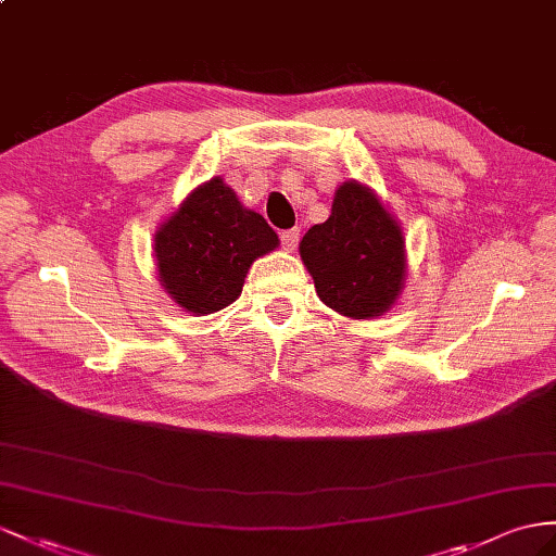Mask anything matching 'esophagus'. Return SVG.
<instances>
[{"label": "esophagus", "instance_id": "esophagus-1", "mask_svg": "<svg viewBox=\"0 0 556 556\" xmlns=\"http://www.w3.org/2000/svg\"><path fill=\"white\" fill-rule=\"evenodd\" d=\"M279 239H281V247H283V249L293 251V249L298 247V239H301V230H298V227H291V230H283V232L279 235Z\"/></svg>", "mask_w": 556, "mask_h": 556}]
</instances>
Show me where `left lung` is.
Returning <instances> with one entry per match:
<instances>
[{"label":"left lung","instance_id":"obj_1","mask_svg":"<svg viewBox=\"0 0 556 556\" xmlns=\"http://www.w3.org/2000/svg\"><path fill=\"white\" fill-rule=\"evenodd\" d=\"M301 258L321 301L354 319L388 312L406 273L402 227L359 182L340 185L329 220L305 232Z\"/></svg>","mask_w":556,"mask_h":556}]
</instances>
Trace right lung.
<instances>
[{
  "mask_svg": "<svg viewBox=\"0 0 556 556\" xmlns=\"http://www.w3.org/2000/svg\"><path fill=\"white\" fill-rule=\"evenodd\" d=\"M277 244V232L261 213L241 206L220 178L199 185L154 235L164 289L194 315L230 305L251 263Z\"/></svg>",
  "mask_w": 556,
  "mask_h": 556,
  "instance_id": "right-lung-1",
  "label": "right lung"
}]
</instances>
